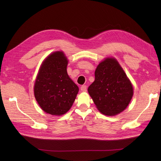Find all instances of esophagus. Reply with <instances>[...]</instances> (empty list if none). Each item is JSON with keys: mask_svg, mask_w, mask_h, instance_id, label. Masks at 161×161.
I'll list each match as a JSON object with an SVG mask.
<instances>
[{"mask_svg": "<svg viewBox=\"0 0 161 161\" xmlns=\"http://www.w3.org/2000/svg\"><path fill=\"white\" fill-rule=\"evenodd\" d=\"M80 90L82 92H86L87 90V86L86 85H82L80 86Z\"/></svg>", "mask_w": 161, "mask_h": 161, "instance_id": "esophagus-1", "label": "esophagus"}]
</instances>
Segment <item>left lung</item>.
<instances>
[{"mask_svg": "<svg viewBox=\"0 0 161 161\" xmlns=\"http://www.w3.org/2000/svg\"><path fill=\"white\" fill-rule=\"evenodd\" d=\"M95 81L88 91L97 109L106 115L123 111L133 96V87L114 58H106L97 67Z\"/></svg>", "mask_w": 161, "mask_h": 161, "instance_id": "obj_1", "label": "left lung"}]
</instances>
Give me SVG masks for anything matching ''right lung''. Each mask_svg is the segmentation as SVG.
Instances as JSON below:
<instances>
[{
  "instance_id": "add662e5",
  "label": "right lung",
  "mask_w": 161,
  "mask_h": 161,
  "mask_svg": "<svg viewBox=\"0 0 161 161\" xmlns=\"http://www.w3.org/2000/svg\"><path fill=\"white\" fill-rule=\"evenodd\" d=\"M68 60L62 52L48 56L42 64L34 86L40 108L47 114L61 115L72 107L79 87L67 74Z\"/></svg>"
}]
</instances>
